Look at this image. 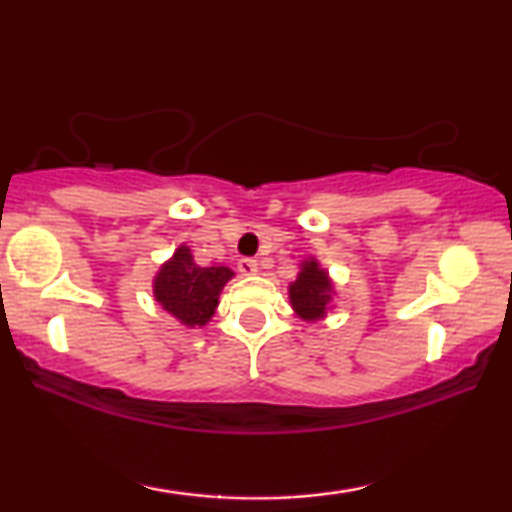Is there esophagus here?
<instances>
[{
  "instance_id": "34e87169",
  "label": "esophagus",
  "mask_w": 512,
  "mask_h": 512,
  "mask_svg": "<svg viewBox=\"0 0 512 512\" xmlns=\"http://www.w3.org/2000/svg\"><path fill=\"white\" fill-rule=\"evenodd\" d=\"M237 270H240L242 275H256V272H258L256 258H249V256L240 258V261H237Z\"/></svg>"
}]
</instances>
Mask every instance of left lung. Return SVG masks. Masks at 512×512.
I'll list each match as a JSON object with an SVG mask.
<instances>
[{"instance_id":"left-lung-1","label":"left lung","mask_w":512,"mask_h":512,"mask_svg":"<svg viewBox=\"0 0 512 512\" xmlns=\"http://www.w3.org/2000/svg\"><path fill=\"white\" fill-rule=\"evenodd\" d=\"M291 305L303 319H319L324 317L328 300H331V282H328L326 272L319 270V265L310 261L303 265L296 282L291 284Z\"/></svg>"}]
</instances>
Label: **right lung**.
I'll list each match as a JSON object with an SVG mask.
<instances>
[{
	"label": "right lung",
	"instance_id": "right-lung-1",
	"mask_svg": "<svg viewBox=\"0 0 512 512\" xmlns=\"http://www.w3.org/2000/svg\"><path fill=\"white\" fill-rule=\"evenodd\" d=\"M233 277L228 268H200L193 261L191 249L179 247L170 263L160 268L156 277V300L172 312L181 324L205 326L219 305L223 284Z\"/></svg>",
	"mask_w": 512,
	"mask_h": 512
}]
</instances>
